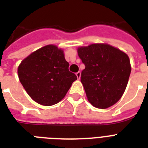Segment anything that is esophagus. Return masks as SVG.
Here are the masks:
<instances>
[{
  "label": "esophagus",
  "instance_id": "1",
  "mask_svg": "<svg viewBox=\"0 0 148 148\" xmlns=\"http://www.w3.org/2000/svg\"><path fill=\"white\" fill-rule=\"evenodd\" d=\"M76 75H77V79H78V80H80V78H81V72L80 71L77 72Z\"/></svg>",
  "mask_w": 148,
  "mask_h": 148
}]
</instances>
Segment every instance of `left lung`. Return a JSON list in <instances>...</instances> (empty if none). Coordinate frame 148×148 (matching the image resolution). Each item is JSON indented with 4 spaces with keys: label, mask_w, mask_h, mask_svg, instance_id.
Returning a JSON list of instances; mask_svg holds the SVG:
<instances>
[{
    "label": "left lung",
    "mask_w": 148,
    "mask_h": 148,
    "mask_svg": "<svg viewBox=\"0 0 148 148\" xmlns=\"http://www.w3.org/2000/svg\"><path fill=\"white\" fill-rule=\"evenodd\" d=\"M77 53L85 65L81 81L88 101L101 109L117 103L126 89L131 74L127 54L108 44L79 47Z\"/></svg>",
    "instance_id": "obj_1"
}]
</instances>
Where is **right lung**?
<instances>
[{"mask_svg": "<svg viewBox=\"0 0 148 148\" xmlns=\"http://www.w3.org/2000/svg\"><path fill=\"white\" fill-rule=\"evenodd\" d=\"M64 51L49 45L34 51L17 68L21 83L32 100L44 106L60 102L77 76L69 71Z\"/></svg>", "mask_w": 148, "mask_h": 148, "instance_id": "right-lung-1", "label": "right lung"}]
</instances>
